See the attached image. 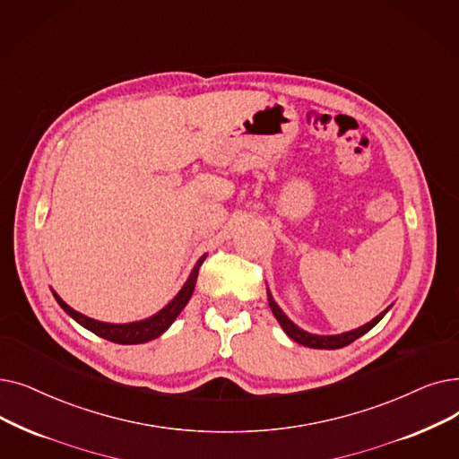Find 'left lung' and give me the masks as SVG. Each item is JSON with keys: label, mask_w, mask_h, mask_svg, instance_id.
<instances>
[{"label": "left lung", "mask_w": 459, "mask_h": 459, "mask_svg": "<svg viewBox=\"0 0 459 459\" xmlns=\"http://www.w3.org/2000/svg\"><path fill=\"white\" fill-rule=\"evenodd\" d=\"M268 304H270V309H272L273 316L277 318V323L281 325V328L285 330V333L290 337V340H294L296 343H300L304 347H311V349H342V347H347L349 343L358 340V337L364 335L366 332H369L390 309V307L385 309L381 315H377L373 321H369L368 325L356 328V330H351V332H345V333H337V335H315V333H309V332H306L302 328H298L290 321V318L281 311V307L275 304L270 290H268Z\"/></svg>", "instance_id": "1"}]
</instances>
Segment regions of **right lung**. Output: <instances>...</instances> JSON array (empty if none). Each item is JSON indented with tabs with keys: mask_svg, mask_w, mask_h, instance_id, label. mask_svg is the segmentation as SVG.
I'll list each match as a JSON object with an SVG mask.
<instances>
[{
	"mask_svg": "<svg viewBox=\"0 0 459 459\" xmlns=\"http://www.w3.org/2000/svg\"><path fill=\"white\" fill-rule=\"evenodd\" d=\"M204 256H201L196 261L189 279L186 281V285L182 287V290L174 296V300L169 302L161 311L155 313L153 316L144 318V321H136V323H127V325H112V323H101V321H95V318H90L82 313L74 311L73 307H69L62 298H59L54 292L56 302L62 306V309L73 316L78 325H82L84 328H88L90 332H93L95 335L103 337V340H108L112 343H122V345H136V343H146L155 340V337L161 335L163 332H167V328L176 321V316L182 313V309L187 306L189 298L195 290V283H196V277H198V270H201L203 263H204Z\"/></svg>",
	"mask_w": 459,
	"mask_h": 459,
	"instance_id": "1",
	"label": "right lung"
}]
</instances>
